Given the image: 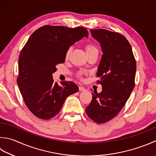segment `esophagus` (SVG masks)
Here are the masks:
<instances>
[{"instance_id": "obj_1", "label": "esophagus", "mask_w": 156, "mask_h": 156, "mask_svg": "<svg viewBox=\"0 0 156 156\" xmlns=\"http://www.w3.org/2000/svg\"><path fill=\"white\" fill-rule=\"evenodd\" d=\"M85 90H86V88H85L84 87L79 86V91H81V92H82V91H85Z\"/></svg>"}]
</instances>
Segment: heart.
Listing matches in <instances>:
<instances>
[{
	"instance_id": "b5f03b06",
	"label": "heart",
	"mask_w": 156,
	"mask_h": 156,
	"mask_svg": "<svg viewBox=\"0 0 156 156\" xmlns=\"http://www.w3.org/2000/svg\"><path fill=\"white\" fill-rule=\"evenodd\" d=\"M86 49L87 53L94 51V50H96V48H95V47H94L93 45H86ZM71 51H72L71 48H69L68 49H67V51H66V54H65V58H66V59H69V57H70V53H71Z\"/></svg>"
}]
</instances>
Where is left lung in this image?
<instances>
[{
  "instance_id": "left-lung-1",
  "label": "left lung",
  "mask_w": 156,
  "mask_h": 156,
  "mask_svg": "<svg viewBox=\"0 0 156 156\" xmlns=\"http://www.w3.org/2000/svg\"><path fill=\"white\" fill-rule=\"evenodd\" d=\"M90 31L102 51L97 72L102 90L99 94L92 93L86 112L94 122L102 124L124 107L134 87L136 64L130 44L122 34L105 29Z\"/></svg>"
}]
</instances>
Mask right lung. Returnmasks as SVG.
I'll use <instances>...</instances> for the list:
<instances>
[{"label": "right lung", "instance_id": "add662e5", "mask_svg": "<svg viewBox=\"0 0 156 156\" xmlns=\"http://www.w3.org/2000/svg\"><path fill=\"white\" fill-rule=\"evenodd\" d=\"M88 37L86 28L46 25L35 30L19 57L17 83L28 109L42 119L54 117L61 110L69 96L79 87L71 81H54L56 65L65 61L70 46Z\"/></svg>", "mask_w": 156, "mask_h": 156}]
</instances>
